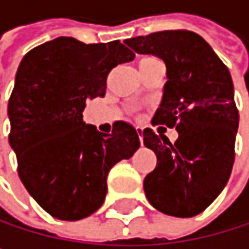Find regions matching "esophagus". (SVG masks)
Returning <instances> with one entry per match:
<instances>
[{"instance_id": "obj_1", "label": "esophagus", "mask_w": 249, "mask_h": 249, "mask_svg": "<svg viewBox=\"0 0 249 249\" xmlns=\"http://www.w3.org/2000/svg\"><path fill=\"white\" fill-rule=\"evenodd\" d=\"M137 134H138V137H140V141L142 142V128H141V126H137Z\"/></svg>"}]
</instances>
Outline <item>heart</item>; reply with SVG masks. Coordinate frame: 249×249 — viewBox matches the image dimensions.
I'll use <instances>...</instances> for the list:
<instances>
[{"label": "heart", "instance_id": "1", "mask_svg": "<svg viewBox=\"0 0 249 249\" xmlns=\"http://www.w3.org/2000/svg\"><path fill=\"white\" fill-rule=\"evenodd\" d=\"M151 59H154V57H144V59H141V62H140V63H144V62H148V60H151Z\"/></svg>", "mask_w": 249, "mask_h": 249}]
</instances>
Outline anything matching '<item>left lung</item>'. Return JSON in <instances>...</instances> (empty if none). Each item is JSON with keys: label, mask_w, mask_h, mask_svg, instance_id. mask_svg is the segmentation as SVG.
<instances>
[{"label": "left lung", "mask_w": 249, "mask_h": 249, "mask_svg": "<svg viewBox=\"0 0 249 249\" xmlns=\"http://www.w3.org/2000/svg\"><path fill=\"white\" fill-rule=\"evenodd\" d=\"M125 43L135 53L164 60L169 80L151 124L178 132L172 144L151 128L142 131L144 145L157 156L156 169L144 178L145 196L166 215L196 216L224 190L235 160L239 114L231 73L212 47L189 30L157 31Z\"/></svg>", "instance_id": "obj_1"}]
</instances>
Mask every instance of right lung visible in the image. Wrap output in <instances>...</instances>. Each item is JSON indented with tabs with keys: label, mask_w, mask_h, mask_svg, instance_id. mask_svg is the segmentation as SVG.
Returning <instances> with one entry per match:
<instances>
[{
	"label": "right lung",
	"mask_w": 249,
	"mask_h": 249,
	"mask_svg": "<svg viewBox=\"0 0 249 249\" xmlns=\"http://www.w3.org/2000/svg\"><path fill=\"white\" fill-rule=\"evenodd\" d=\"M132 59L120 40L85 44L57 37L20 63L8 101V140L25 189L56 219L77 221L96 212L109 170L140 147L135 128L124 121L104 134L82 120L86 101L105 96L109 72Z\"/></svg>",
	"instance_id": "obj_1"
}]
</instances>
